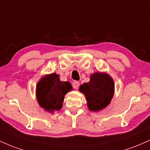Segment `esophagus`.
Returning <instances> with one entry per match:
<instances>
[{
	"label": "esophagus",
	"instance_id": "34e87169",
	"mask_svg": "<svg viewBox=\"0 0 150 150\" xmlns=\"http://www.w3.org/2000/svg\"><path fill=\"white\" fill-rule=\"evenodd\" d=\"M79 86H80V82H77V81H74L73 82V87H74V89H77L79 88Z\"/></svg>",
	"mask_w": 150,
	"mask_h": 150
}]
</instances>
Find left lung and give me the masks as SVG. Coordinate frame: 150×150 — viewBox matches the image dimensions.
Returning a JSON list of instances; mask_svg holds the SVG:
<instances>
[{
    "label": "left lung",
    "mask_w": 150,
    "mask_h": 150,
    "mask_svg": "<svg viewBox=\"0 0 150 150\" xmlns=\"http://www.w3.org/2000/svg\"><path fill=\"white\" fill-rule=\"evenodd\" d=\"M114 89V82L108 73L96 72L90 75L88 82L80 86L79 91L85 94L89 111L97 112L110 104Z\"/></svg>",
    "instance_id": "obj_1"
}]
</instances>
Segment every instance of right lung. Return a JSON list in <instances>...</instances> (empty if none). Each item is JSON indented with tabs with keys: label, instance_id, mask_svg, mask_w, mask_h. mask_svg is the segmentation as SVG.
I'll use <instances>...</instances> for the list:
<instances>
[{
	"label": "right lung",
	"instance_id": "right-lung-1",
	"mask_svg": "<svg viewBox=\"0 0 150 150\" xmlns=\"http://www.w3.org/2000/svg\"><path fill=\"white\" fill-rule=\"evenodd\" d=\"M72 89L70 82L61 81L56 73L44 75L36 87L38 104L48 112L54 113L62 108L65 95Z\"/></svg>",
	"mask_w": 150,
	"mask_h": 150
}]
</instances>
